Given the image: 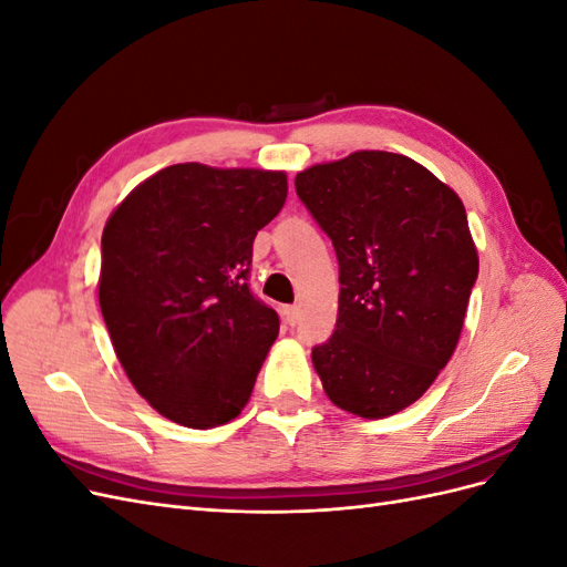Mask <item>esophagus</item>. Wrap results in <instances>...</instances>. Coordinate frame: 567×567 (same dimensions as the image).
I'll return each mask as SVG.
<instances>
[{
    "instance_id": "34e87169",
    "label": "esophagus",
    "mask_w": 567,
    "mask_h": 567,
    "mask_svg": "<svg viewBox=\"0 0 567 567\" xmlns=\"http://www.w3.org/2000/svg\"><path fill=\"white\" fill-rule=\"evenodd\" d=\"M281 315H284V319H286L288 326H296L298 319H300V310H298L296 305H286L284 310H281Z\"/></svg>"
}]
</instances>
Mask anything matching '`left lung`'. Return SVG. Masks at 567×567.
Masks as SVG:
<instances>
[{
  "label": "left lung",
  "instance_id": "8db88e82",
  "mask_svg": "<svg viewBox=\"0 0 567 567\" xmlns=\"http://www.w3.org/2000/svg\"><path fill=\"white\" fill-rule=\"evenodd\" d=\"M296 194L340 269L336 329L312 348L323 392L362 419L398 414L458 342L477 279L466 208L423 165L388 151L305 169Z\"/></svg>",
  "mask_w": 567,
  "mask_h": 567
}]
</instances>
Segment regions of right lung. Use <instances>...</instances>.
<instances>
[{"mask_svg":"<svg viewBox=\"0 0 567 567\" xmlns=\"http://www.w3.org/2000/svg\"><path fill=\"white\" fill-rule=\"evenodd\" d=\"M286 194L284 173L179 163L109 217L101 315L127 379L165 419L205 431L246 406L279 336L248 281L252 241Z\"/></svg>","mask_w":567,"mask_h":567,"instance_id":"1","label":"right lung"}]
</instances>
